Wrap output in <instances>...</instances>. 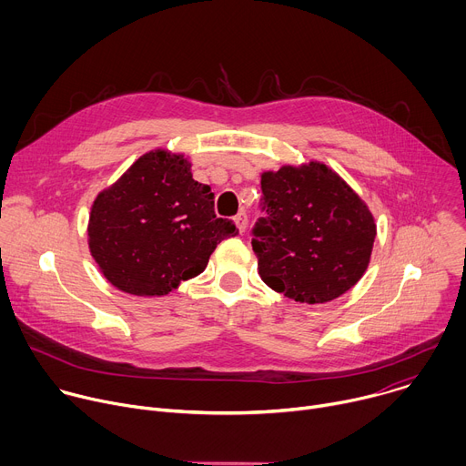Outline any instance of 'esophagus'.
Masks as SVG:
<instances>
[{"label":"esophagus","instance_id":"obj_1","mask_svg":"<svg viewBox=\"0 0 466 466\" xmlns=\"http://www.w3.org/2000/svg\"><path fill=\"white\" fill-rule=\"evenodd\" d=\"M234 223L238 227V230L243 234L247 230V225H248V219H247V214L245 212H239L236 218H234Z\"/></svg>","mask_w":466,"mask_h":466}]
</instances>
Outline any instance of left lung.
Listing matches in <instances>:
<instances>
[{"label": "left lung", "instance_id": "left-lung-1", "mask_svg": "<svg viewBox=\"0 0 466 466\" xmlns=\"http://www.w3.org/2000/svg\"><path fill=\"white\" fill-rule=\"evenodd\" d=\"M263 210L254 228L258 273L295 302L324 304L365 275L376 238L363 198L329 166L309 160L261 173Z\"/></svg>", "mask_w": 466, "mask_h": 466}]
</instances>
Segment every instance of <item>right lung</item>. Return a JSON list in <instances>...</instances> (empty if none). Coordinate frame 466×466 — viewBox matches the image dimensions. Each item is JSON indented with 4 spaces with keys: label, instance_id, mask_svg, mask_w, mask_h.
I'll return each mask as SVG.
<instances>
[{
    "label": "right lung",
    "instance_id": "obj_1",
    "mask_svg": "<svg viewBox=\"0 0 466 466\" xmlns=\"http://www.w3.org/2000/svg\"><path fill=\"white\" fill-rule=\"evenodd\" d=\"M88 248L119 291L162 297L201 275L236 225L216 218L214 193L197 182L182 153L153 149L97 193Z\"/></svg>",
    "mask_w": 466,
    "mask_h": 466
}]
</instances>
